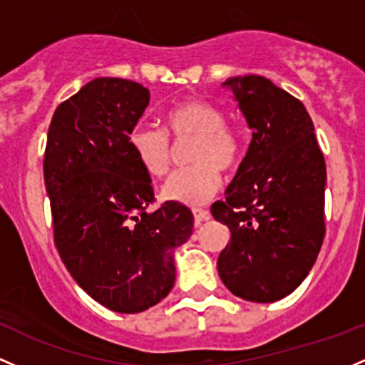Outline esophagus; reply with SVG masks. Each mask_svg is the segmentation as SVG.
Returning <instances> with one entry per match:
<instances>
[{
  "instance_id": "34e87169",
  "label": "esophagus",
  "mask_w": 365,
  "mask_h": 365,
  "mask_svg": "<svg viewBox=\"0 0 365 365\" xmlns=\"http://www.w3.org/2000/svg\"><path fill=\"white\" fill-rule=\"evenodd\" d=\"M192 213H194V223H195V225H201V222L210 218V211L201 210V207H195V210H192Z\"/></svg>"
}]
</instances>
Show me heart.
Masks as SVG:
<instances>
[{
	"mask_svg": "<svg viewBox=\"0 0 365 365\" xmlns=\"http://www.w3.org/2000/svg\"><path fill=\"white\" fill-rule=\"evenodd\" d=\"M220 107L202 98H187L175 103L164 114V130L152 124H138L128 135V145L140 166L152 176L170 170L171 140L194 138L189 161L192 166L175 171L163 187L168 201L201 206L222 187V171H232L242 158V137L225 124Z\"/></svg>",
	"mask_w": 365,
	"mask_h": 365,
	"instance_id": "obj_1",
	"label": "heart"
}]
</instances>
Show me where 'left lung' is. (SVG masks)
Masks as SVG:
<instances>
[{
	"instance_id": "left-lung-1",
	"label": "left lung",
	"mask_w": 365,
	"mask_h": 365,
	"mask_svg": "<svg viewBox=\"0 0 365 365\" xmlns=\"http://www.w3.org/2000/svg\"><path fill=\"white\" fill-rule=\"evenodd\" d=\"M253 130L250 149L211 207L230 228L218 274L239 298L272 303L303 282L322 246L326 161L302 102L262 76L228 79Z\"/></svg>"
}]
</instances>
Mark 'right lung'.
I'll use <instances>...</instances> for the list:
<instances>
[{
    "label": "right lung",
    "instance_id": "1",
    "mask_svg": "<svg viewBox=\"0 0 365 365\" xmlns=\"http://www.w3.org/2000/svg\"><path fill=\"white\" fill-rule=\"evenodd\" d=\"M149 90L97 78L51 118L43 161L63 265L95 302L138 314L175 284V247L190 237L194 216L183 204L155 202L150 176L128 145L149 106Z\"/></svg>",
    "mask_w": 365,
    "mask_h": 365
}]
</instances>
